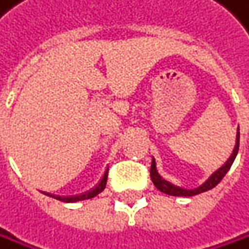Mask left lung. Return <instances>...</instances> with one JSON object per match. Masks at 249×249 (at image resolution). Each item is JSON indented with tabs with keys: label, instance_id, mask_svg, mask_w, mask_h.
<instances>
[{
	"label": "left lung",
	"instance_id": "left-lung-1",
	"mask_svg": "<svg viewBox=\"0 0 249 249\" xmlns=\"http://www.w3.org/2000/svg\"><path fill=\"white\" fill-rule=\"evenodd\" d=\"M238 150H239V127H238V135H236V145H234V150H233L231 156L229 157V160L226 161V163H224L220 169H217L213 175H211L202 185H199L197 189H193V190H187V189L178 187V185H174V184H171L169 181H166V179L161 178V177L159 175L157 169H156V161H154V159H153V161H151L150 177H151L153 184L156 185V187H157L161 193H166V195H169V196H185V197H187V196H195V195H199V193H203V192H208V190H211V189H214L215 185L224 178V175L227 174V171H229L230 166L233 165V160L236 159Z\"/></svg>",
	"mask_w": 249,
	"mask_h": 249
}]
</instances>
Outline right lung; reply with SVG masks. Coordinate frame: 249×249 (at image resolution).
<instances>
[{
  "mask_svg": "<svg viewBox=\"0 0 249 249\" xmlns=\"http://www.w3.org/2000/svg\"><path fill=\"white\" fill-rule=\"evenodd\" d=\"M107 177H108V169L105 171L102 179L99 181V184L96 185V187H93L92 190L86 192V193H83V195H78V196H67V197H65V196H56V195H50V193H44V195H47V196H50V197H54V199H57V200H62V202H68V203H71V202H78V200H86V199H92V197H95L96 195H99V193L105 189Z\"/></svg>",
  "mask_w": 249,
  "mask_h": 249,
  "instance_id": "1",
  "label": "right lung"
}]
</instances>
